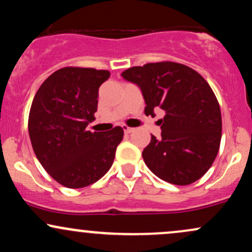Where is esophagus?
Wrapping results in <instances>:
<instances>
[{
	"label": "esophagus",
	"mask_w": 252,
	"mask_h": 252,
	"mask_svg": "<svg viewBox=\"0 0 252 252\" xmlns=\"http://www.w3.org/2000/svg\"><path fill=\"white\" fill-rule=\"evenodd\" d=\"M123 130L126 134H130V132H132L135 130V128H130V126H123Z\"/></svg>",
	"instance_id": "obj_1"
}]
</instances>
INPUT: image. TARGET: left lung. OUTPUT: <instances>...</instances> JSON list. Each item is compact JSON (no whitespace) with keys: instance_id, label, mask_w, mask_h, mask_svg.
Instances as JSON below:
<instances>
[{"instance_id":"8db88e82","label":"left lung","mask_w":252,"mask_h":252,"mask_svg":"<svg viewBox=\"0 0 252 252\" xmlns=\"http://www.w3.org/2000/svg\"><path fill=\"white\" fill-rule=\"evenodd\" d=\"M142 91L147 116L158 120L161 137L152 135L143 149L147 167L158 178L185 186L199 180L212 166L221 138L220 106L209 83L198 72L173 62L149 63L122 73Z\"/></svg>"}]
</instances>
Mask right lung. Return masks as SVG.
<instances>
[{
	"instance_id": "right-lung-1",
	"label": "right lung",
	"mask_w": 252,
	"mask_h": 252,
	"mask_svg": "<svg viewBox=\"0 0 252 252\" xmlns=\"http://www.w3.org/2000/svg\"><path fill=\"white\" fill-rule=\"evenodd\" d=\"M110 72L63 67L41 84L32 103L28 131L32 147L46 172L67 189L99 180L112 166L123 129H86L94 120L98 90Z\"/></svg>"
}]
</instances>
